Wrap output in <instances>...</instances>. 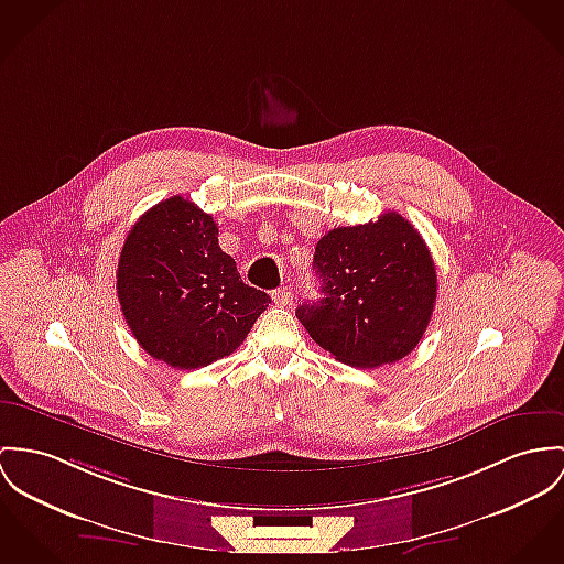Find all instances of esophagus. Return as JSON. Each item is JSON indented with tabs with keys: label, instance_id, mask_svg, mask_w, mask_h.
<instances>
[{
	"label": "esophagus",
	"instance_id": "esophagus-1",
	"mask_svg": "<svg viewBox=\"0 0 564 564\" xmlns=\"http://www.w3.org/2000/svg\"><path fill=\"white\" fill-rule=\"evenodd\" d=\"M272 301L279 304V306H288V304H292V292L290 290H274L272 292Z\"/></svg>",
	"mask_w": 564,
	"mask_h": 564
}]
</instances>
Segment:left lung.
<instances>
[{
  "label": "left lung",
  "mask_w": 564,
  "mask_h": 564,
  "mask_svg": "<svg viewBox=\"0 0 564 564\" xmlns=\"http://www.w3.org/2000/svg\"><path fill=\"white\" fill-rule=\"evenodd\" d=\"M317 303L296 308L311 339L351 367H382L408 356L434 313L432 253L408 218L330 229L315 247Z\"/></svg>",
  "instance_id": "obj_1"
}]
</instances>
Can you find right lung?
I'll return each instance as SVG.
<instances>
[{"mask_svg": "<svg viewBox=\"0 0 564 564\" xmlns=\"http://www.w3.org/2000/svg\"><path fill=\"white\" fill-rule=\"evenodd\" d=\"M116 276L137 344L174 369L231 354L270 303L220 251L215 218L180 195L132 225Z\"/></svg>", "mask_w": 564, "mask_h": 564, "instance_id": "1", "label": "right lung"}]
</instances>
